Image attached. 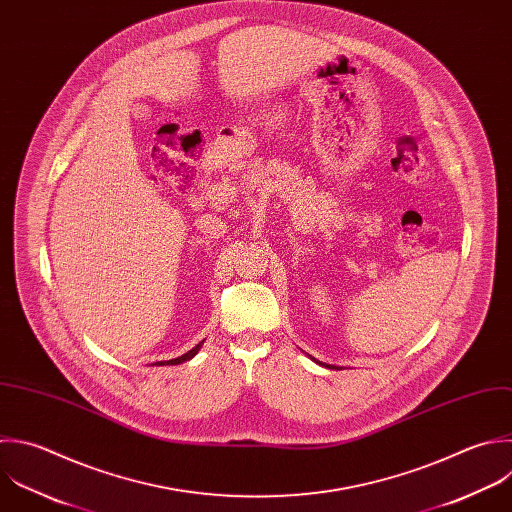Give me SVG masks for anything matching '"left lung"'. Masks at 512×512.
<instances>
[{"label":"left lung","mask_w":512,"mask_h":512,"mask_svg":"<svg viewBox=\"0 0 512 512\" xmlns=\"http://www.w3.org/2000/svg\"><path fill=\"white\" fill-rule=\"evenodd\" d=\"M318 364H322V362H318ZM322 366H326V368H334V366H330V364H322Z\"/></svg>","instance_id":"obj_1"}]
</instances>
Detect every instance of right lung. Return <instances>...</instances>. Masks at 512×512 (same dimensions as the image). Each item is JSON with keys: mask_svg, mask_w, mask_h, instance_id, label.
I'll list each match as a JSON object with an SVG mask.
<instances>
[{"mask_svg": "<svg viewBox=\"0 0 512 512\" xmlns=\"http://www.w3.org/2000/svg\"><path fill=\"white\" fill-rule=\"evenodd\" d=\"M200 346H202V342L200 344H196L192 350H188L186 354H182V356H178V358H172V360H164V362H156L158 366H168V364H180V362H186V360H190L198 350H200Z\"/></svg>", "mask_w": 512, "mask_h": 512, "instance_id": "add662e5", "label": "right lung"}]
</instances>
